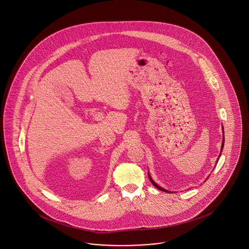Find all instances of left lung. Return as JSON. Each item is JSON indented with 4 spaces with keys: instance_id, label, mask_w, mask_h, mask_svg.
I'll list each match as a JSON object with an SVG mask.
<instances>
[{
    "instance_id": "8db88e82",
    "label": "left lung",
    "mask_w": 249,
    "mask_h": 249,
    "mask_svg": "<svg viewBox=\"0 0 249 249\" xmlns=\"http://www.w3.org/2000/svg\"><path fill=\"white\" fill-rule=\"evenodd\" d=\"M223 133H224V132H223ZM224 143H225V139L223 138V142H222V148H223V146H224ZM148 178H149V180L151 181V183H152V184H153V185H154V186H155V187H156L157 189H159V190L161 191H163V192H167V191L164 190V189H162V188H161V187H160V186H159L158 184H156V183H155V182L153 181V179H152V178H150V176H149V174H148Z\"/></svg>"
}]
</instances>
